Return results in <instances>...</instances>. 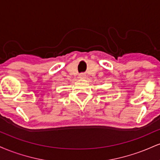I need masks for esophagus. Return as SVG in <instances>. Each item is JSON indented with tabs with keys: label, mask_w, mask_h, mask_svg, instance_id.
<instances>
[{
	"label": "esophagus",
	"mask_w": 160,
	"mask_h": 160,
	"mask_svg": "<svg viewBox=\"0 0 160 160\" xmlns=\"http://www.w3.org/2000/svg\"><path fill=\"white\" fill-rule=\"evenodd\" d=\"M79 78H80V79H82V80H83V79H85L86 78V75L85 74H80Z\"/></svg>",
	"instance_id": "1"
}]
</instances>
